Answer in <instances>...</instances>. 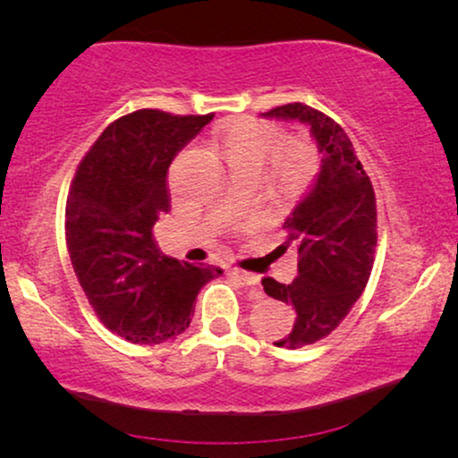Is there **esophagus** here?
Here are the masks:
<instances>
[{
    "mask_svg": "<svg viewBox=\"0 0 458 458\" xmlns=\"http://www.w3.org/2000/svg\"><path fill=\"white\" fill-rule=\"evenodd\" d=\"M227 275H229V277H233L235 281H240V284L246 285V287H256V285H259V277H256V275L246 273V271H240V268H229ZM252 296L259 300V298H262V292H254Z\"/></svg>",
    "mask_w": 458,
    "mask_h": 458,
    "instance_id": "34e87169",
    "label": "esophagus"
}]
</instances>
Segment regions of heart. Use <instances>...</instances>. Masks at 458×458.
Returning a JSON list of instances; mask_svg holds the SVG:
<instances>
[{"instance_id": "heart-1", "label": "heart", "mask_w": 458, "mask_h": 458, "mask_svg": "<svg viewBox=\"0 0 458 458\" xmlns=\"http://www.w3.org/2000/svg\"><path fill=\"white\" fill-rule=\"evenodd\" d=\"M218 143L231 173H262L267 165L268 181L279 191H296L317 173L318 160L312 143L304 137H284L277 124L243 118L229 124L218 137ZM171 187L177 191L174 168L171 171Z\"/></svg>"}]
</instances>
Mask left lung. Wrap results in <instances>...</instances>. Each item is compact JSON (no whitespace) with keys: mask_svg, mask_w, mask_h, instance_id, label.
Listing matches in <instances>:
<instances>
[{"mask_svg":"<svg viewBox=\"0 0 458 458\" xmlns=\"http://www.w3.org/2000/svg\"><path fill=\"white\" fill-rule=\"evenodd\" d=\"M262 116L306 123L323 154L317 179L284 223L285 246L298 250L296 279L287 285L262 279L268 296L296 310L292 331L275 346L296 350L327 337L365 292L377 246V208L371 179L334 118L300 102Z\"/></svg>","mask_w":458,"mask_h":458,"instance_id":"left-lung-1","label":"left lung"}]
</instances>
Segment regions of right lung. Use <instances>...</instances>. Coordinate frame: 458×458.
<instances>
[{
  "label": "right lung",
  "instance_id": "add662e5",
  "mask_svg": "<svg viewBox=\"0 0 458 458\" xmlns=\"http://www.w3.org/2000/svg\"><path fill=\"white\" fill-rule=\"evenodd\" d=\"M215 114L137 110L98 137L66 199V246L87 300L112 334L133 344L174 340L198 292L223 271L168 259L154 225L171 208L166 173Z\"/></svg>",
  "mask_w": 458,
  "mask_h": 458
}]
</instances>
